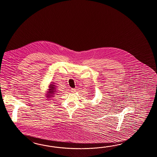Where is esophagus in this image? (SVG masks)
I'll use <instances>...</instances> for the list:
<instances>
[{
	"instance_id": "obj_1",
	"label": "esophagus",
	"mask_w": 157,
	"mask_h": 157,
	"mask_svg": "<svg viewBox=\"0 0 157 157\" xmlns=\"http://www.w3.org/2000/svg\"><path fill=\"white\" fill-rule=\"evenodd\" d=\"M76 91V89L75 88H71V92H74Z\"/></svg>"
}]
</instances>
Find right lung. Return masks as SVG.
<instances>
[{"mask_svg":"<svg viewBox=\"0 0 157 157\" xmlns=\"http://www.w3.org/2000/svg\"><path fill=\"white\" fill-rule=\"evenodd\" d=\"M56 86L54 84V83H52L49 86L48 92L46 94V96L47 98L50 99L51 97H53L54 94H57L56 93Z\"/></svg>","mask_w":157,"mask_h":157,"instance_id":"1","label":"right lung"}]
</instances>
